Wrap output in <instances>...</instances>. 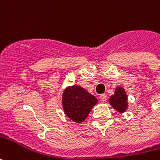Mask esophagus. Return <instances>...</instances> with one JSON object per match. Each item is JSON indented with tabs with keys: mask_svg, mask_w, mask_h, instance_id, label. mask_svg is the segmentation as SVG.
<instances>
[{
	"mask_svg": "<svg viewBox=\"0 0 160 160\" xmlns=\"http://www.w3.org/2000/svg\"><path fill=\"white\" fill-rule=\"evenodd\" d=\"M100 100H101L102 102H106V100H107V95L106 94H102V95H100Z\"/></svg>",
	"mask_w": 160,
	"mask_h": 160,
	"instance_id": "1",
	"label": "esophagus"
}]
</instances>
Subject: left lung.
Returning <instances> with one entry per match:
<instances>
[{"instance_id":"obj_1","label":"left lung","mask_w":160,"mask_h":160,"mask_svg":"<svg viewBox=\"0 0 160 160\" xmlns=\"http://www.w3.org/2000/svg\"><path fill=\"white\" fill-rule=\"evenodd\" d=\"M109 103L119 113H124L128 107L127 96L122 87L119 86L115 89L114 94L110 97Z\"/></svg>"}]
</instances>
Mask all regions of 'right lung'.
<instances>
[{
    "label": "right lung",
    "instance_id": "right-lung-1",
    "mask_svg": "<svg viewBox=\"0 0 160 160\" xmlns=\"http://www.w3.org/2000/svg\"><path fill=\"white\" fill-rule=\"evenodd\" d=\"M62 102L65 114L68 119L76 123H81L97 104L98 99L81 86L74 85L64 90Z\"/></svg>",
    "mask_w": 160,
    "mask_h": 160
}]
</instances>
